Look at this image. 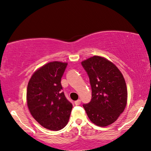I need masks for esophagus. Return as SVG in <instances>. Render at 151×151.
Listing matches in <instances>:
<instances>
[{
    "mask_svg": "<svg viewBox=\"0 0 151 151\" xmlns=\"http://www.w3.org/2000/svg\"><path fill=\"white\" fill-rule=\"evenodd\" d=\"M74 104H75V105H77V106L80 105V104H81V100L80 99L77 100V101H74Z\"/></svg>",
    "mask_w": 151,
    "mask_h": 151,
    "instance_id": "esophagus-1",
    "label": "esophagus"
}]
</instances>
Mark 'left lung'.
<instances>
[{"mask_svg":"<svg viewBox=\"0 0 151 151\" xmlns=\"http://www.w3.org/2000/svg\"><path fill=\"white\" fill-rule=\"evenodd\" d=\"M92 88V99L83 104L90 121L100 127L114 123L127 104L128 92L123 74L106 58L94 56L81 62Z\"/></svg>","mask_w":151,"mask_h":151,"instance_id":"8db88e82","label":"left lung"}]
</instances>
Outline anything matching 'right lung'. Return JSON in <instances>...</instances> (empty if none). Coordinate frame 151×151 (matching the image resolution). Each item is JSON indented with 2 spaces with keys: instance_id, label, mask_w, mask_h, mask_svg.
<instances>
[{
  "instance_id": "add662e5",
  "label": "right lung",
  "mask_w": 151,
  "mask_h": 151,
  "mask_svg": "<svg viewBox=\"0 0 151 151\" xmlns=\"http://www.w3.org/2000/svg\"><path fill=\"white\" fill-rule=\"evenodd\" d=\"M67 63L52 61L34 72L28 82L27 103L38 123L48 130H59L67 125L72 104L62 92L61 80Z\"/></svg>"
}]
</instances>
